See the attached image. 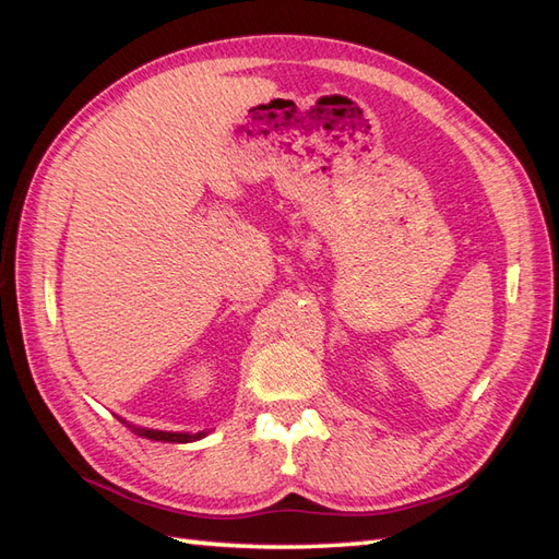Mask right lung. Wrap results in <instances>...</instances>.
I'll use <instances>...</instances> for the list:
<instances>
[{"mask_svg":"<svg viewBox=\"0 0 559 559\" xmlns=\"http://www.w3.org/2000/svg\"><path fill=\"white\" fill-rule=\"evenodd\" d=\"M124 423V420H122ZM132 430L141 437L146 439H156V442H177V444H187V442H197V439L206 437V432H197V435H189V432H163V430H146V427H134L129 425Z\"/></svg>","mask_w":559,"mask_h":559,"instance_id":"obj_1","label":"right lung"}]
</instances>
